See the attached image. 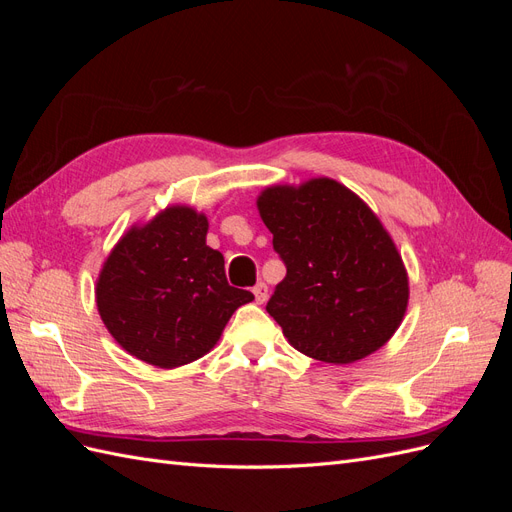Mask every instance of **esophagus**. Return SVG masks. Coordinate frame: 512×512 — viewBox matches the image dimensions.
Masks as SVG:
<instances>
[{
  "label": "esophagus",
  "instance_id": "obj_1",
  "mask_svg": "<svg viewBox=\"0 0 512 512\" xmlns=\"http://www.w3.org/2000/svg\"><path fill=\"white\" fill-rule=\"evenodd\" d=\"M254 299H256V303H265L267 301V284H262V282H258L256 286H254Z\"/></svg>",
  "mask_w": 512,
  "mask_h": 512
}]
</instances>
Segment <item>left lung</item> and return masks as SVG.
<instances>
[{
  "mask_svg": "<svg viewBox=\"0 0 512 512\" xmlns=\"http://www.w3.org/2000/svg\"><path fill=\"white\" fill-rule=\"evenodd\" d=\"M286 277L267 312L299 352L354 363L397 331L408 305L401 256L371 209L342 183L275 185L258 198Z\"/></svg>",
  "mask_w": 512,
  "mask_h": 512,
  "instance_id": "1",
  "label": "left lung"
}]
</instances>
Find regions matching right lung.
<instances>
[{
	"label": "right lung",
	"instance_id": "add662e5",
	"mask_svg": "<svg viewBox=\"0 0 512 512\" xmlns=\"http://www.w3.org/2000/svg\"><path fill=\"white\" fill-rule=\"evenodd\" d=\"M207 218L170 207L132 228L100 273L96 301L106 329L136 359L156 367L196 361L254 294L230 286L224 256L207 245Z\"/></svg>",
	"mask_w": 512,
	"mask_h": 512
}]
</instances>
